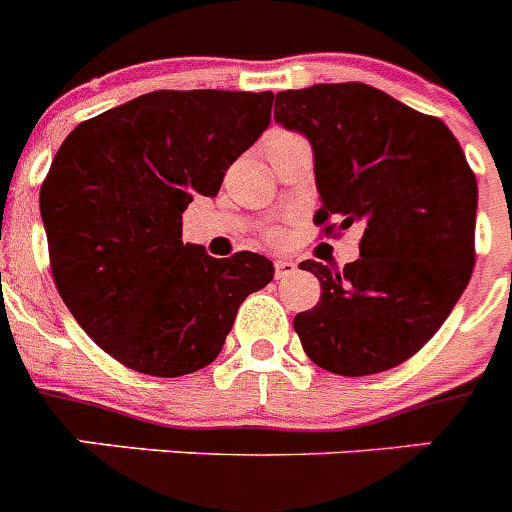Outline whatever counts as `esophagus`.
<instances>
[{"instance_id":"34e87169","label":"esophagus","mask_w":512,"mask_h":512,"mask_svg":"<svg viewBox=\"0 0 512 512\" xmlns=\"http://www.w3.org/2000/svg\"><path fill=\"white\" fill-rule=\"evenodd\" d=\"M274 269H277V279L287 277V274H292V271L297 269V264L292 259H277L274 261Z\"/></svg>"}]
</instances>
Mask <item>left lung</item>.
Listing matches in <instances>:
<instances>
[{
    "instance_id": "8db88e82",
    "label": "left lung",
    "mask_w": 512,
    "mask_h": 512,
    "mask_svg": "<svg viewBox=\"0 0 512 512\" xmlns=\"http://www.w3.org/2000/svg\"><path fill=\"white\" fill-rule=\"evenodd\" d=\"M274 117L310 140L315 223L364 228L359 259L343 271L300 264L323 287L295 318L302 348L341 377L387 372L436 336L472 277L477 179L467 156L438 117L359 81L279 92Z\"/></svg>"
}]
</instances>
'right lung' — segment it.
Masks as SVG:
<instances>
[{
	"label": "right lung",
	"instance_id": "obj_1",
	"mask_svg": "<svg viewBox=\"0 0 512 512\" xmlns=\"http://www.w3.org/2000/svg\"><path fill=\"white\" fill-rule=\"evenodd\" d=\"M271 92H151L81 122L40 187L53 282L92 341L151 377L223 351L235 312L274 279L259 253L212 259L182 241L189 202L271 122Z\"/></svg>",
	"mask_w": 512,
	"mask_h": 512
}]
</instances>
